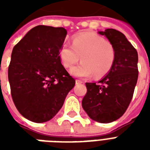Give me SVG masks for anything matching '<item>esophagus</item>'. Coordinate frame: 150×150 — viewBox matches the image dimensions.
<instances>
[{
	"label": "esophagus",
	"mask_w": 150,
	"mask_h": 150,
	"mask_svg": "<svg viewBox=\"0 0 150 150\" xmlns=\"http://www.w3.org/2000/svg\"><path fill=\"white\" fill-rule=\"evenodd\" d=\"M75 83H76V84H81V83H83V82L79 79H76L75 80Z\"/></svg>",
	"instance_id": "esophagus-1"
}]
</instances>
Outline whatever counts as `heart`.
<instances>
[{
  "mask_svg": "<svg viewBox=\"0 0 150 150\" xmlns=\"http://www.w3.org/2000/svg\"><path fill=\"white\" fill-rule=\"evenodd\" d=\"M115 49L110 41L94 33H82L72 38V46L64 44L60 50V58L66 68H71L79 61L82 62L71 70L76 77L95 75L100 78L109 72L115 61Z\"/></svg>",
  "mask_w": 150,
  "mask_h": 150,
  "instance_id": "1",
  "label": "heart"
}]
</instances>
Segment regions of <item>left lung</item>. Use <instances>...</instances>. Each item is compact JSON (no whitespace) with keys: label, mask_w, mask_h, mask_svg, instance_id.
<instances>
[{"label":"left lung","mask_w":150,"mask_h":150,"mask_svg":"<svg viewBox=\"0 0 150 150\" xmlns=\"http://www.w3.org/2000/svg\"><path fill=\"white\" fill-rule=\"evenodd\" d=\"M115 49V61L111 69L98 82H86L87 93L82 105L89 117L100 123L120 118L128 109L137 83L138 53L122 33L114 29L99 32Z\"/></svg>","instance_id":"left-lung-1"}]
</instances>
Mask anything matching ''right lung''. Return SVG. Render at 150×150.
Here are the masks:
<instances>
[{
    "mask_svg": "<svg viewBox=\"0 0 150 150\" xmlns=\"http://www.w3.org/2000/svg\"><path fill=\"white\" fill-rule=\"evenodd\" d=\"M66 35L63 27L37 25L13 48L8 67L11 94L18 112L29 121H50L75 86L60 58Z\"/></svg>",
    "mask_w": 150,
    "mask_h": 150,
    "instance_id": "right-lung-1",
    "label": "right lung"
}]
</instances>
